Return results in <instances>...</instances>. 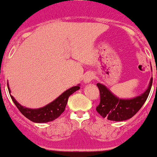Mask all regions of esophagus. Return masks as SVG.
<instances>
[{"label":"esophagus","instance_id":"obj_1","mask_svg":"<svg viewBox=\"0 0 157 157\" xmlns=\"http://www.w3.org/2000/svg\"><path fill=\"white\" fill-rule=\"evenodd\" d=\"M94 75L93 73H91V72H87V73H86L85 75H84L83 82H84L85 84H86V83H89V82H91L93 80H94Z\"/></svg>","mask_w":157,"mask_h":157}]
</instances>
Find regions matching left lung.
<instances>
[{
	"label": "left lung",
	"instance_id": "obj_1",
	"mask_svg": "<svg viewBox=\"0 0 157 157\" xmlns=\"http://www.w3.org/2000/svg\"><path fill=\"white\" fill-rule=\"evenodd\" d=\"M152 81L153 78L151 77L147 89L143 94L132 98H120L104 84L97 83L100 93V103L96 110L103 118L109 121H121L132 118L146 101L151 92Z\"/></svg>",
	"mask_w": 157,
	"mask_h": 157
}]
</instances>
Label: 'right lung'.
Instances as JSON below:
<instances>
[{
  "label": "right lung",
  "instance_id": "right-lung-1",
  "mask_svg": "<svg viewBox=\"0 0 157 157\" xmlns=\"http://www.w3.org/2000/svg\"><path fill=\"white\" fill-rule=\"evenodd\" d=\"M7 87H8L9 94H11V90H10L8 85H7ZM79 89H80V84H78L77 86H72L71 88L66 90L65 92H63V94L59 95L53 101L41 108H39V109H29V108L24 107L19 103L16 101L13 96H12V95H10V96L12 98V100L13 101L15 105L17 106V109H19V111L26 118H28L33 122L43 123V122H48V121H54L59 117L60 115L64 111L69 97L72 94H74L75 91Z\"/></svg>",
  "mask_w": 157,
  "mask_h": 157
}]
</instances>
